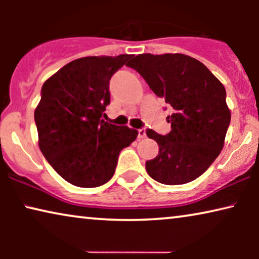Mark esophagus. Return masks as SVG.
Wrapping results in <instances>:
<instances>
[{
    "label": "esophagus",
    "mask_w": 259,
    "mask_h": 259,
    "mask_svg": "<svg viewBox=\"0 0 259 259\" xmlns=\"http://www.w3.org/2000/svg\"><path fill=\"white\" fill-rule=\"evenodd\" d=\"M145 137H146V131H145V128L138 131V138H139V139H144Z\"/></svg>",
    "instance_id": "obj_1"
}]
</instances>
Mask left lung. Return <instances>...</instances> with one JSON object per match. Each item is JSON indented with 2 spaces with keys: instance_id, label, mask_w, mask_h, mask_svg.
Segmentation results:
<instances>
[{
  "instance_id": "left-lung-1",
  "label": "left lung",
  "mask_w": 259,
  "mask_h": 259,
  "mask_svg": "<svg viewBox=\"0 0 259 259\" xmlns=\"http://www.w3.org/2000/svg\"><path fill=\"white\" fill-rule=\"evenodd\" d=\"M127 66L175 109L167 116L168 134L146 131L159 146L157 157L146 161L147 173L165 185L197 179L224 147L231 112L223 83L200 61L178 53L139 54Z\"/></svg>"
}]
</instances>
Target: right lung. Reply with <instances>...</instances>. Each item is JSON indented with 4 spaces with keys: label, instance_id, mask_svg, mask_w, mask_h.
<instances>
[{
    "label": "right lung",
    "instance_id": "obj_1",
    "mask_svg": "<svg viewBox=\"0 0 259 259\" xmlns=\"http://www.w3.org/2000/svg\"><path fill=\"white\" fill-rule=\"evenodd\" d=\"M132 56H86L59 69L42 86L35 108L38 147L66 182L104 185L115 172L119 153L137 130L101 119L109 104V80Z\"/></svg>",
    "mask_w": 259,
    "mask_h": 259
}]
</instances>
